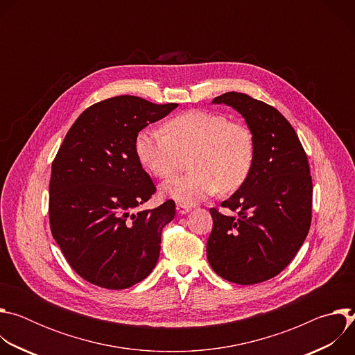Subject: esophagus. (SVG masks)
<instances>
[{
    "label": "esophagus",
    "mask_w": 355,
    "mask_h": 355,
    "mask_svg": "<svg viewBox=\"0 0 355 355\" xmlns=\"http://www.w3.org/2000/svg\"><path fill=\"white\" fill-rule=\"evenodd\" d=\"M177 211H178L180 215H185V214H188L191 211V207L182 205V204H177Z\"/></svg>",
    "instance_id": "esophagus-1"
}]
</instances>
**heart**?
<instances>
[{
    "label": "heart",
    "mask_w": 355,
    "mask_h": 355,
    "mask_svg": "<svg viewBox=\"0 0 355 355\" xmlns=\"http://www.w3.org/2000/svg\"><path fill=\"white\" fill-rule=\"evenodd\" d=\"M164 133L141 130L135 139L140 164L160 178L174 175L182 156H191V174L163 184L162 192L177 204L192 207L219 189H239L250 175L256 146L251 130L225 115L187 111L164 123Z\"/></svg>",
    "instance_id": "heart-1"
}]
</instances>
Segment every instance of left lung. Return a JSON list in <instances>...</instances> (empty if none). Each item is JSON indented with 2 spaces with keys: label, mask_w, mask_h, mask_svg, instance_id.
<instances>
[{
  "label": "left lung",
  "mask_w": 355,
  "mask_h": 355,
  "mask_svg": "<svg viewBox=\"0 0 355 355\" xmlns=\"http://www.w3.org/2000/svg\"><path fill=\"white\" fill-rule=\"evenodd\" d=\"M212 104L232 107L244 118L256 155L245 182L222 202L237 215L209 211L208 261L223 279L259 284L278 275L308 236L313 192L308 157L291 123L263 101L230 91Z\"/></svg>",
  "instance_id": "left-lung-1"
}]
</instances>
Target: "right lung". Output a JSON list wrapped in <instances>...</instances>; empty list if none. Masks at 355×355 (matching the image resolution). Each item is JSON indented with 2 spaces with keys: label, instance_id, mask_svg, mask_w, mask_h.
I'll return each instance as SVG.
<instances>
[{
  "label": "right lung",
  "instance_id": "right-lung-1",
  "mask_svg": "<svg viewBox=\"0 0 355 355\" xmlns=\"http://www.w3.org/2000/svg\"><path fill=\"white\" fill-rule=\"evenodd\" d=\"M178 104L119 95L87 108L73 123L52 164L49 218L71 268L107 289L143 281L160 256L162 230L174 200L137 211L156 187L135 153V139Z\"/></svg>",
  "mask_w": 355,
  "mask_h": 355
}]
</instances>
